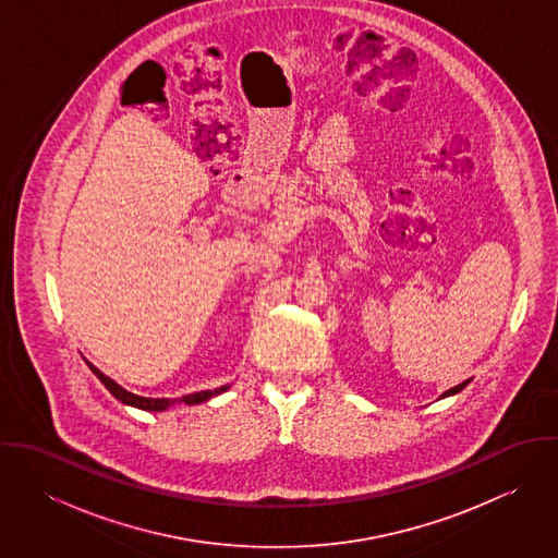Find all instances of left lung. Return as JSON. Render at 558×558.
<instances>
[{
    "label": "left lung",
    "mask_w": 558,
    "mask_h": 558,
    "mask_svg": "<svg viewBox=\"0 0 558 558\" xmlns=\"http://www.w3.org/2000/svg\"><path fill=\"white\" fill-rule=\"evenodd\" d=\"M469 385V380L466 383H462V385H458V387H453V389H449V391H445L440 398H449V396H456V393H460L464 387Z\"/></svg>",
    "instance_id": "8db88e82"
}]
</instances>
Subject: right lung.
Instances as JSON below:
<instances>
[{
  "instance_id": "add662e5",
  "label": "right lung",
  "mask_w": 558,
  "mask_h": 558,
  "mask_svg": "<svg viewBox=\"0 0 558 558\" xmlns=\"http://www.w3.org/2000/svg\"><path fill=\"white\" fill-rule=\"evenodd\" d=\"M87 367L92 369V374L105 385V389H107L113 398L118 399V401H122V403H126V405H133V408H140V410H150V412L167 410L171 403H189V405L202 403V401H208V399L215 398V396H219V393H223V391L230 389V387L226 385V387H219V389H215V391H197V393H189V396H182V398L178 399L142 398V396H135V393L122 389L118 383H113L109 376H105V374H102L100 369H96L92 363H87Z\"/></svg>"
}]
</instances>
